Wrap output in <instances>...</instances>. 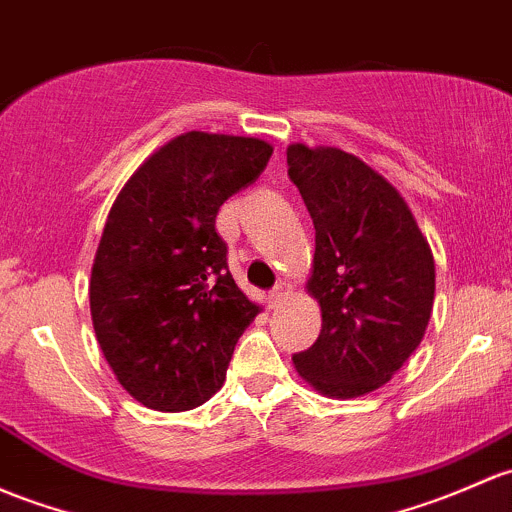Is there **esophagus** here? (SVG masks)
Returning <instances> with one entry per match:
<instances>
[{
    "mask_svg": "<svg viewBox=\"0 0 512 512\" xmlns=\"http://www.w3.org/2000/svg\"><path fill=\"white\" fill-rule=\"evenodd\" d=\"M287 297H289V284L287 282H279L277 287H274L272 292H270V304L272 306H279Z\"/></svg>",
    "mask_w": 512,
    "mask_h": 512,
    "instance_id": "obj_1",
    "label": "esophagus"
}]
</instances>
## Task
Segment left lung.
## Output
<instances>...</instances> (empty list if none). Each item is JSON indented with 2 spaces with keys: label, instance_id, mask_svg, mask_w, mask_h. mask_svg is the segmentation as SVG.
<instances>
[{
  "label": "left lung",
  "instance_id": "1",
  "mask_svg": "<svg viewBox=\"0 0 512 512\" xmlns=\"http://www.w3.org/2000/svg\"><path fill=\"white\" fill-rule=\"evenodd\" d=\"M289 179L314 220L309 294L321 306L299 375L328 397L385 385L417 351L434 304V257L395 186L333 147L287 149Z\"/></svg>",
  "mask_w": 512,
  "mask_h": 512
}]
</instances>
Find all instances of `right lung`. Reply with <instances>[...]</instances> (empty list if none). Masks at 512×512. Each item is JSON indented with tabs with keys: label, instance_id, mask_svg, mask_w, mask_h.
I'll list each match as a JSON object with an SVG mask.
<instances>
[{
	"label": "right lung",
	"instance_id": "obj_1",
	"mask_svg": "<svg viewBox=\"0 0 512 512\" xmlns=\"http://www.w3.org/2000/svg\"><path fill=\"white\" fill-rule=\"evenodd\" d=\"M272 157L262 139L186 132L152 154L107 215L90 314L112 373L159 412L203 405L255 321L215 215Z\"/></svg>",
	"mask_w": 512,
	"mask_h": 512
}]
</instances>
